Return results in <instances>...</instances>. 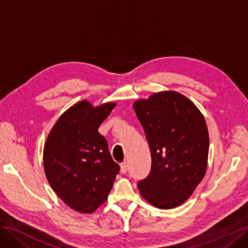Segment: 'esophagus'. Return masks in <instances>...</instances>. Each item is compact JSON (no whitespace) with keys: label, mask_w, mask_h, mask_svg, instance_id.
I'll return each mask as SVG.
<instances>
[{"label":"esophagus","mask_w":248,"mask_h":248,"mask_svg":"<svg viewBox=\"0 0 248 248\" xmlns=\"http://www.w3.org/2000/svg\"><path fill=\"white\" fill-rule=\"evenodd\" d=\"M127 170H128V163H127L126 161H124L121 164V172H122V174H126Z\"/></svg>","instance_id":"34e87169"}]
</instances>
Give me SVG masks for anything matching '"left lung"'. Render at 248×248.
<instances>
[{"mask_svg":"<svg viewBox=\"0 0 248 248\" xmlns=\"http://www.w3.org/2000/svg\"><path fill=\"white\" fill-rule=\"evenodd\" d=\"M133 108L152 158L149 176L138 183L141 197L159 209L182 205L206 174L209 133L204 116L175 91L137 100Z\"/></svg>","mask_w":248,"mask_h":248,"instance_id":"8db88e82","label":"left lung"}]
</instances>
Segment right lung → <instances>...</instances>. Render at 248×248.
<instances>
[{
	"label": "right lung",
	"mask_w": 248,
	"mask_h": 248,
	"mask_svg": "<svg viewBox=\"0 0 248 248\" xmlns=\"http://www.w3.org/2000/svg\"><path fill=\"white\" fill-rule=\"evenodd\" d=\"M116 103L93 108L82 100L67 109L50 130L43 150L44 171L51 188L80 213H93L108 200L120 170L108 141L98 132Z\"/></svg>",
	"instance_id": "1"
}]
</instances>
